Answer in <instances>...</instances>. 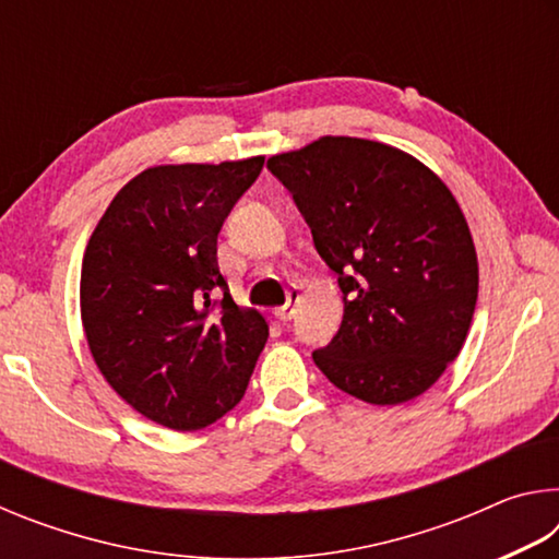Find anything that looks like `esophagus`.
Here are the masks:
<instances>
[{
  "instance_id": "esophagus-1",
  "label": "esophagus",
  "mask_w": 559,
  "mask_h": 559,
  "mask_svg": "<svg viewBox=\"0 0 559 559\" xmlns=\"http://www.w3.org/2000/svg\"><path fill=\"white\" fill-rule=\"evenodd\" d=\"M298 302H300V293H298V290H288V300H286V306H281V308L276 310V318H278V320H283V323H286V320H290L293 316H296Z\"/></svg>"
}]
</instances>
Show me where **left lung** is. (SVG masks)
I'll return each mask as SVG.
<instances>
[{
	"label": "left lung",
	"mask_w": 559,
	"mask_h": 559,
	"mask_svg": "<svg viewBox=\"0 0 559 559\" xmlns=\"http://www.w3.org/2000/svg\"><path fill=\"white\" fill-rule=\"evenodd\" d=\"M313 243L337 273L345 313L313 359L367 404L409 402L466 343L478 259L456 197L400 147L325 135L269 157Z\"/></svg>",
	"instance_id": "obj_1"
}]
</instances>
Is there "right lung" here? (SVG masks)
Listing matches in <instances>:
<instances>
[{
	"label": "right lung",
	"instance_id": "1",
	"mask_svg": "<svg viewBox=\"0 0 559 559\" xmlns=\"http://www.w3.org/2000/svg\"><path fill=\"white\" fill-rule=\"evenodd\" d=\"M261 167L263 155L147 167L112 197L83 253L91 355L132 409L167 429L197 431L231 412L269 340L216 263L222 224Z\"/></svg>",
	"mask_w": 559,
	"mask_h": 559
}]
</instances>
